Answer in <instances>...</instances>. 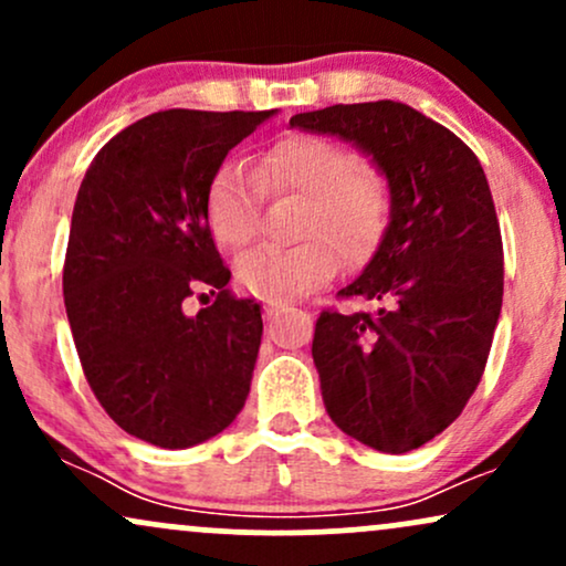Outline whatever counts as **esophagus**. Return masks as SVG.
<instances>
[{
	"mask_svg": "<svg viewBox=\"0 0 566 566\" xmlns=\"http://www.w3.org/2000/svg\"><path fill=\"white\" fill-rule=\"evenodd\" d=\"M265 305H269V311H282V308H284V305L276 303V301H269Z\"/></svg>",
	"mask_w": 566,
	"mask_h": 566,
	"instance_id": "esophagus-1",
	"label": "esophagus"
}]
</instances>
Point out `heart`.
<instances>
[{
	"label": "heart",
	"mask_w": 566,
	"mask_h": 566,
	"mask_svg": "<svg viewBox=\"0 0 566 566\" xmlns=\"http://www.w3.org/2000/svg\"><path fill=\"white\" fill-rule=\"evenodd\" d=\"M265 193L301 197L295 237L287 250L258 247L237 261L239 287L263 301L308 295L335 276L337 255L365 261L391 218V188L380 172L359 165L350 148L324 135L297 133L263 151L258 170L223 161L205 191V220L223 250H242L255 237Z\"/></svg>",
	"instance_id": "heart-1"
}]
</instances>
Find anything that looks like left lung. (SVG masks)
<instances>
[{
  "label": "left lung",
  "instance_id": "left-lung-1",
  "mask_svg": "<svg viewBox=\"0 0 566 566\" xmlns=\"http://www.w3.org/2000/svg\"><path fill=\"white\" fill-rule=\"evenodd\" d=\"M292 127L365 148L391 188V223L359 279L324 308L314 365L324 407L348 437L401 454L439 437L484 375L500 305L503 239L476 154L407 103L295 114Z\"/></svg>",
  "mask_w": 566,
  "mask_h": 566
}]
</instances>
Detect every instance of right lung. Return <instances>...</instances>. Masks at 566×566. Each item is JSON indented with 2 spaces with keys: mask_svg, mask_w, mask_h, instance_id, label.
I'll return each mask as SVG.
<instances>
[{
  "mask_svg": "<svg viewBox=\"0 0 566 566\" xmlns=\"http://www.w3.org/2000/svg\"><path fill=\"white\" fill-rule=\"evenodd\" d=\"M274 112L170 108L122 129L84 175L63 263V297L84 378L116 426L165 450L233 423L261 348V305L205 220L226 154ZM217 301L197 317L188 296Z\"/></svg>",
  "mask_w": 566,
  "mask_h": 566,
  "instance_id": "right-lung-1",
  "label": "right lung"
}]
</instances>
